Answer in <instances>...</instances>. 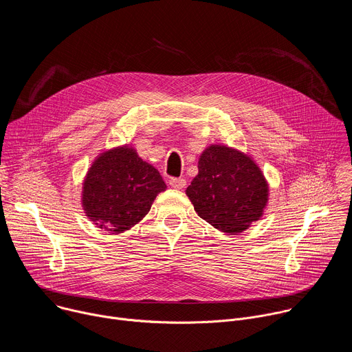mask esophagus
<instances>
[{
  "instance_id": "obj_1",
  "label": "esophagus",
  "mask_w": 352,
  "mask_h": 352,
  "mask_svg": "<svg viewBox=\"0 0 352 352\" xmlns=\"http://www.w3.org/2000/svg\"><path fill=\"white\" fill-rule=\"evenodd\" d=\"M170 185H171L174 189H182V188H185L186 181H185L184 178H171V179H170Z\"/></svg>"
}]
</instances>
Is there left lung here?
Masks as SVG:
<instances>
[{"label":"left lung","mask_w":352,"mask_h":352,"mask_svg":"<svg viewBox=\"0 0 352 352\" xmlns=\"http://www.w3.org/2000/svg\"><path fill=\"white\" fill-rule=\"evenodd\" d=\"M199 173L186 195L200 219L227 234L256 221L267 202V184L248 156L226 146H210L199 159Z\"/></svg>","instance_id":"left-lung-1"}]
</instances>
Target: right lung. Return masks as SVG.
<instances>
[{
  "label": "right lung",
  "instance_id": "obj_1",
  "mask_svg": "<svg viewBox=\"0 0 352 352\" xmlns=\"http://www.w3.org/2000/svg\"><path fill=\"white\" fill-rule=\"evenodd\" d=\"M166 188L160 173L133 148L118 147L90 167L82 192L83 209L100 228L118 234L140 221Z\"/></svg>",
  "mask_w": 352,
  "mask_h": 352
}]
</instances>
